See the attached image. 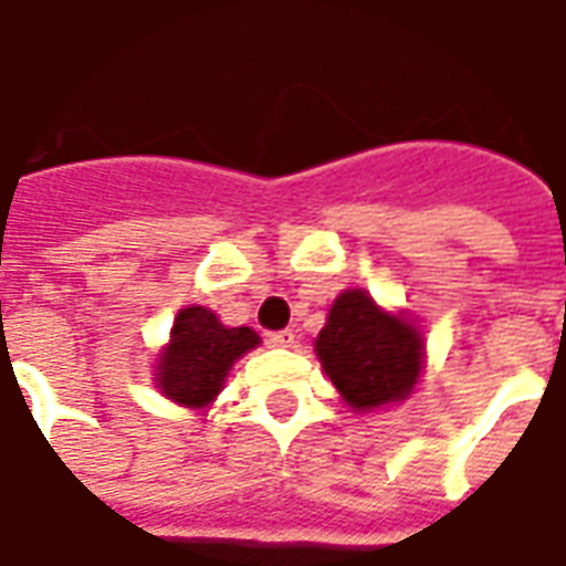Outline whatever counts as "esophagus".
Wrapping results in <instances>:
<instances>
[{
    "mask_svg": "<svg viewBox=\"0 0 566 566\" xmlns=\"http://www.w3.org/2000/svg\"><path fill=\"white\" fill-rule=\"evenodd\" d=\"M296 334L294 331H272V334H266V343L270 346H279V349H284V346H294Z\"/></svg>",
    "mask_w": 566,
    "mask_h": 566,
    "instance_id": "34e87169",
    "label": "esophagus"
}]
</instances>
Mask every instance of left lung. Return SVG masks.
I'll list each match as a JSON object with an SVG mask.
<instances>
[{
  "label": "left lung",
  "mask_w": 566,
  "mask_h": 566,
  "mask_svg": "<svg viewBox=\"0 0 566 566\" xmlns=\"http://www.w3.org/2000/svg\"><path fill=\"white\" fill-rule=\"evenodd\" d=\"M324 374L355 410L401 401L422 367V339L407 318L386 315L365 291H346L315 339Z\"/></svg>",
  "instance_id": "1"
}]
</instances>
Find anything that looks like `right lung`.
<instances>
[{
	"label": "right lung",
	"instance_id": "1",
	"mask_svg": "<svg viewBox=\"0 0 566 566\" xmlns=\"http://www.w3.org/2000/svg\"><path fill=\"white\" fill-rule=\"evenodd\" d=\"M260 337L251 327H223L205 306H189L171 327V346L159 358V389L177 405L205 407L223 389L229 367Z\"/></svg>",
	"mask_w": 566,
	"mask_h": 566
}]
</instances>
